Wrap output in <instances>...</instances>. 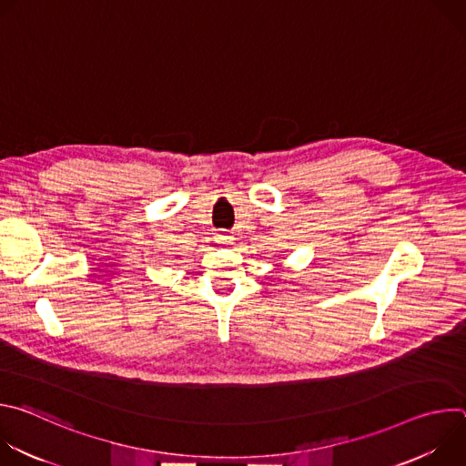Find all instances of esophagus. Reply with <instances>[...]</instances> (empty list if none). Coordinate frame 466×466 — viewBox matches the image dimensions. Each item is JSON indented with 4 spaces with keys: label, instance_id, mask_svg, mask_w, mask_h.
<instances>
[{
    "label": "esophagus",
    "instance_id": "esophagus-1",
    "mask_svg": "<svg viewBox=\"0 0 466 466\" xmlns=\"http://www.w3.org/2000/svg\"><path fill=\"white\" fill-rule=\"evenodd\" d=\"M234 236L232 234H228V232H221V234H218L216 236V241L219 243V245H223V247H228V245H232L234 243Z\"/></svg>",
    "mask_w": 466,
    "mask_h": 466
}]
</instances>
